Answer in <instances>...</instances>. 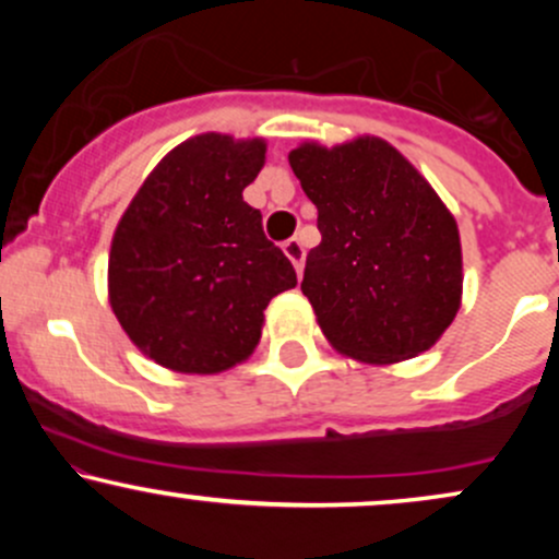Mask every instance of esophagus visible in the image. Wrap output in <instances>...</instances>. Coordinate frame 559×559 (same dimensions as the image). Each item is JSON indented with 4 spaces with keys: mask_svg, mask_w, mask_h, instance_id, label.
<instances>
[{
    "mask_svg": "<svg viewBox=\"0 0 559 559\" xmlns=\"http://www.w3.org/2000/svg\"><path fill=\"white\" fill-rule=\"evenodd\" d=\"M284 254L294 262L297 273L301 275V267H305V247H301L299 239H286L284 241Z\"/></svg>",
    "mask_w": 559,
    "mask_h": 559,
    "instance_id": "obj_1",
    "label": "esophagus"
}]
</instances>
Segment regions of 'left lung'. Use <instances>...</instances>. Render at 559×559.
Instances as JSON below:
<instances>
[{"label":"left lung","instance_id":"left-lung-1","mask_svg":"<svg viewBox=\"0 0 559 559\" xmlns=\"http://www.w3.org/2000/svg\"><path fill=\"white\" fill-rule=\"evenodd\" d=\"M288 165L318 207L301 294L336 352L389 365L431 349L463 299V247L447 204L378 136L305 141Z\"/></svg>","mask_w":559,"mask_h":559}]
</instances>
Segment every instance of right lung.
Returning <instances> with one entry per match:
<instances>
[{"mask_svg": "<svg viewBox=\"0 0 559 559\" xmlns=\"http://www.w3.org/2000/svg\"><path fill=\"white\" fill-rule=\"evenodd\" d=\"M265 139L199 133L157 163L120 217L107 284L115 318L150 360L176 373L234 368L260 342L265 307L297 286L241 191Z\"/></svg>", "mask_w": 559, "mask_h": 559, "instance_id": "1", "label": "right lung"}]
</instances>
